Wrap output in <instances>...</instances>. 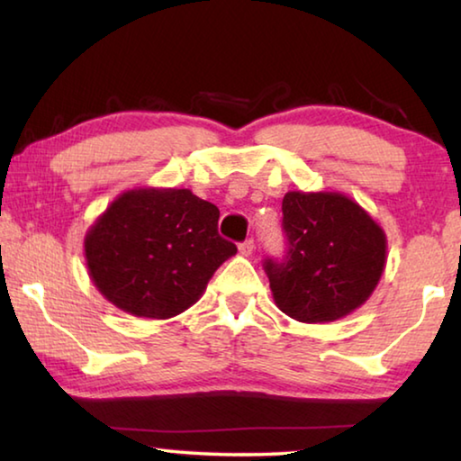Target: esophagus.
Returning <instances> with one entry per match:
<instances>
[{
  "label": "esophagus",
  "mask_w": 461,
  "mask_h": 461,
  "mask_svg": "<svg viewBox=\"0 0 461 461\" xmlns=\"http://www.w3.org/2000/svg\"><path fill=\"white\" fill-rule=\"evenodd\" d=\"M240 254L241 256H252L254 254V240H246L244 244H240Z\"/></svg>",
  "instance_id": "1"
}]
</instances>
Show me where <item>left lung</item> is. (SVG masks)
Returning <instances> with one entry per match:
<instances>
[{
	"label": "left lung",
	"instance_id": "left-lung-1",
	"mask_svg": "<svg viewBox=\"0 0 461 461\" xmlns=\"http://www.w3.org/2000/svg\"><path fill=\"white\" fill-rule=\"evenodd\" d=\"M288 252L267 260L276 307L301 323H330L362 307L386 267V233L343 193L288 191Z\"/></svg>",
	"mask_w": 461,
	"mask_h": 461
}]
</instances>
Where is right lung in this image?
<instances>
[{"instance_id":"add662e5","label":"right lung","mask_w":461,"mask_h":461,"mask_svg":"<svg viewBox=\"0 0 461 461\" xmlns=\"http://www.w3.org/2000/svg\"><path fill=\"white\" fill-rule=\"evenodd\" d=\"M217 221L220 209L189 189L140 186L122 193L85 236L93 285L134 317L183 313L238 252L217 233Z\"/></svg>"}]
</instances>
